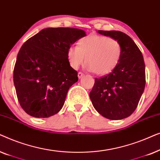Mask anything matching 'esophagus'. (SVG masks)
<instances>
[{
    "instance_id": "1",
    "label": "esophagus",
    "mask_w": 160,
    "mask_h": 160,
    "mask_svg": "<svg viewBox=\"0 0 160 160\" xmlns=\"http://www.w3.org/2000/svg\"><path fill=\"white\" fill-rule=\"evenodd\" d=\"M84 74L83 73H82V72H78V78H82L83 76H84Z\"/></svg>"
}]
</instances>
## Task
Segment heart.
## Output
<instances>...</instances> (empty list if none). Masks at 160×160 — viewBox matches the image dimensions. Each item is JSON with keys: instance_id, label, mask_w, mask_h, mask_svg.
Instances as JSON below:
<instances>
[{"instance_id": "b5f03b06", "label": "heart", "mask_w": 160, "mask_h": 160, "mask_svg": "<svg viewBox=\"0 0 160 160\" xmlns=\"http://www.w3.org/2000/svg\"><path fill=\"white\" fill-rule=\"evenodd\" d=\"M67 57L73 69H78L83 65L86 58L87 68L97 75L104 76L112 72L119 64L122 47L114 38L89 35L78 41L77 47H70Z\"/></svg>"}]
</instances>
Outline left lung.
I'll list each match as a JSON object with an SVG mask.
<instances>
[{
    "label": "left lung",
    "instance_id": "1",
    "mask_svg": "<svg viewBox=\"0 0 160 160\" xmlns=\"http://www.w3.org/2000/svg\"><path fill=\"white\" fill-rule=\"evenodd\" d=\"M114 38L122 47L119 64L112 72L100 78L89 93L95 110L108 119L128 117L136 109L146 85L145 63L142 53L132 39L117 30H98Z\"/></svg>",
    "mask_w": 160,
    "mask_h": 160
}]
</instances>
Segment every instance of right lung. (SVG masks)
<instances>
[{
	"label": "right lung",
	"mask_w": 160,
	"mask_h": 160,
	"mask_svg": "<svg viewBox=\"0 0 160 160\" xmlns=\"http://www.w3.org/2000/svg\"><path fill=\"white\" fill-rule=\"evenodd\" d=\"M85 36L77 28H48L22 46L13 78L19 104L28 114L47 118L61 110L68 91L78 81L68 49Z\"/></svg>",
	"instance_id": "right-lung-1"
}]
</instances>
